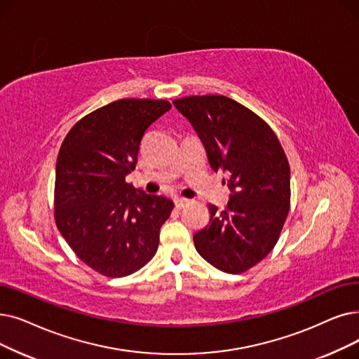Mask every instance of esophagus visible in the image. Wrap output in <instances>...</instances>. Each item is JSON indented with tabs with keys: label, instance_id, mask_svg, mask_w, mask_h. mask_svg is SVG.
<instances>
[{
	"label": "esophagus",
	"instance_id": "1",
	"mask_svg": "<svg viewBox=\"0 0 359 359\" xmlns=\"http://www.w3.org/2000/svg\"><path fill=\"white\" fill-rule=\"evenodd\" d=\"M188 202H189V201L184 199V198H176V199H175V205H176L177 210H180V208L188 205Z\"/></svg>",
	"mask_w": 359,
	"mask_h": 359
}]
</instances>
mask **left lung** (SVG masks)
I'll return each mask as SVG.
<instances>
[{"mask_svg":"<svg viewBox=\"0 0 359 359\" xmlns=\"http://www.w3.org/2000/svg\"><path fill=\"white\" fill-rule=\"evenodd\" d=\"M207 151L211 168L229 173L227 207L210 204V223L194 235L199 255L229 274L266 258L278 241L290 204V168L269 124L224 95L173 101Z\"/></svg>","mask_w":359,"mask_h":359,"instance_id":"obj_1","label":"left lung"}]
</instances>
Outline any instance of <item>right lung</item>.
Segmentation results:
<instances>
[{
    "mask_svg": "<svg viewBox=\"0 0 359 359\" xmlns=\"http://www.w3.org/2000/svg\"><path fill=\"white\" fill-rule=\"evenodd\" d=\"M163 100H118L77 121L55 165V223L74 254L107 277H124L152 259L175 204L126 183Z\"/></svg>",
    "mask_w": 359,
    "mask_h": 359,
    "instance_id": "obj_1",
    "label": "right lung"
}]
</instances>
